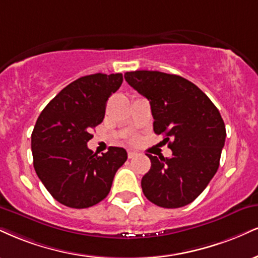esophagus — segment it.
<instances>
[{"label": "esophagus", "instance_id": "esophagus-1", "mask_svg": "<svg viewBox=\"0 0 258 258\" xmlns=\"http://www.w3.org/2000/svg\"><path fill=\"white\" fill-rule=\"evenodd\" d=\"M127 156H128V159H133V157H136V156H137V153H136V151H132V150H130L128 153H127Z\"/></svg>", "mask_w": 258, "mask_h": 258}]
</instances>
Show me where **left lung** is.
I'll use <instances>...</instances> for the list:
<instances>
[{
  "label": "left lung",
  "mask_w": 258,
  "mask_h": 258,
  "mask_svg": "<svg viewBox=\"0 0 258 258\" xmlns=\"http://www.w3.org/2000/svg\"><path fill=\"white\" fill-rule=\"evenodd\" d=\"M126 82L149 99L154 131L173 138L172 157L147 154L150 170L142 190L151 203L162 208L190 204L218 172L226 139L220 111L198 86L175 74L159 71L125 73Z\"/></svg>",
  "instance_id": "1"
}]
</instances>
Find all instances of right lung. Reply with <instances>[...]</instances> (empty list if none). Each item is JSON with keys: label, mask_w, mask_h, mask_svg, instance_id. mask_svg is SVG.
<instances>
[{"label": "right lung", "mask_w": 258, "mask_h": 258, "mask_svg": "<svg viewBox=\"0 0 258 258\" xmlns=\"http://www.w3.org/2000/svg\"><path fill=\"white\" fill-rule=\"evenodd\" d=\"M122 74L96 73L74 80L46 104L31 136L33 167L49 194L63 206L83 209L109 194L123 148L98 156L88 148L92 130L103 121L105 105L122 84Z\"/></svg>", "instance_id": "1"}]
</instances>
